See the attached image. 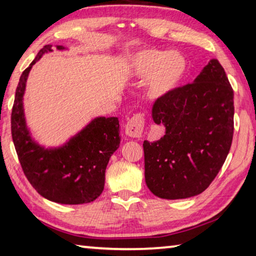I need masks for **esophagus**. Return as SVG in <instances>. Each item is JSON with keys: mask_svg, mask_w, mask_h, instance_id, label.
Here are the masks:
<instances>
[{"mask_svg": "<svg viewBox=\"0 0 256 256\" xmlns=\"http://www.w3.org/2000/svg\"><path fill=\"white\" fill-rule=\"evenodd\" d=\"M144 130V115L141 112H138L133 115L131 120L125 125V133L128 136L136 138V139H140L142 138V133Z\"/></svg>", "mask_w": 256, "mask_h": 256, "instance_id": "esophagus-1", "label": "esophagus"}]
</instances>
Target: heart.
<instances>
[{
    "instance_id": "b5f03b06",
    "label": "heart",
    "mask_w": 256,
    "mask_h": 256,
    "mask_svg": "<svg viewBox=\"0 0 256 256\" xmlns=\"http://www.w3.org/2000/svg\"><path fill=\"white\" fill-rule=\"evenodd\" d=\"M132 76L149 80V91L160 96L172 91L184 78L188 62L179 52H168L158 48H144L132 56L128 64Z\"/></svg>"
}]
</instances>
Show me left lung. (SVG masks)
Instances as JSON below:
<instances>
[{
    "label": "left lung",
    "mask_w": 256,
    "mask_h": 256,
    "mask_svg": "<svg viewBox=\"0 0 256 256\" xmlns=\"http://www.w3.org/2000/svg\"><path fill=\"white\" fill-rule=\"evenodd\" d=\"M234 90L212 59L192 84L176 88L152 104L165 134L144 141V179L155 196L182 200L200 194L216 179L232 142Z\"/></svg>",
    "instance_id": "1"
}]
</instances>
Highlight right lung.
<instances>
[{
  "mask_svg": "<svg viewBox=\"0 0 256 256\" xmlns=\"http://www.w3.org/2000/svg\"><path fill=\"white\" fill-rule=\"evenodd\" d=\"M51 46L40 48L20 76L11 112L12 140L24 174L40 196L59 204H85L102 192L109 158L120 146V122L117 117H96L59 148L44 149L32 140L22 106L26 80L33 64L51 52Z\"/></svg>",
  "mask_w": 256,
  "mask_h": 256,
  "instance_id": "obj_1",
  "label": "right lung"
}]
</instances>
